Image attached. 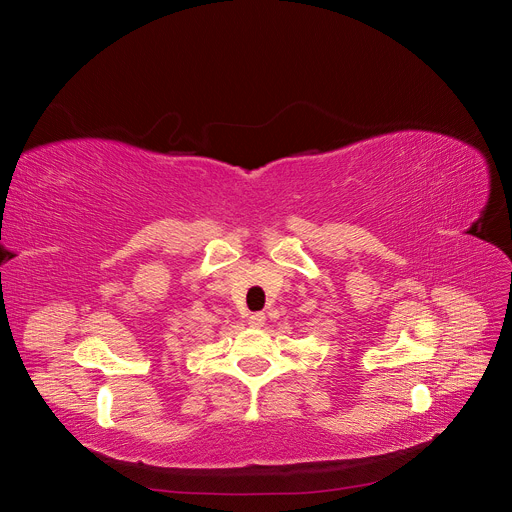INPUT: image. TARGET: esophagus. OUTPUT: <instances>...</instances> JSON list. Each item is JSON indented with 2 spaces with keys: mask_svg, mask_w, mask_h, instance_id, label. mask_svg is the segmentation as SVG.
Listing matches in <instances>:
<instances>
[{
  "mask_svg": "<svg viewBox=\"0 0 512 512\" xmlns=\"http://www.w3.org/2000/svg\"><path fill=\"white\" fill-rule=\"evenodd\" d=\"M265 314H252L250 318H247V324H250V327H254V329H260L262 324H265Z\"/></svg>",
  "mask_w": 512,
  "mask_h": 512,
  "instance_id": "obj_1",
  "label": "esophagus"
}]
</instances>
